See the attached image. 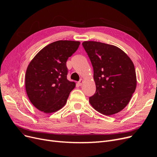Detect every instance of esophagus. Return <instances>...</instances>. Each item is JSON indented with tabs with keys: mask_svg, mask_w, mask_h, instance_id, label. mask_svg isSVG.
Masks as SVG:
<instances>
[{
	"mask_svg": "<svg viewBox=\"0 0 157 157\" xmlns=\"http://www.w3.org/2000/svg\"><path fill=\"white\" fill-rule=\"evenodd\" d=\"M83 82H84V80H83L82 79H80V80H79V81L78 82V84L79 85V86H82Z\"/></svg>",
	"mask_w": 157,
	"mask_h": 157,
	"instance_id": "1",
	"label": "esophagus"
}]
</instances>
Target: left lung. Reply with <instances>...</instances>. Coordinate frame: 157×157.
I'll list each match as a JSON object with an SVG mask.
<instances>
[{"instance_id":"1","label":"left lung","mask_w":157,"mask_h":157,"mask_svg":"<svg viewBox=\"0 0 157 157\" xmlns=\"http://www.w3.org/2000/svg\"><path fill=\"white\" fill-rule=\"evenodd\" d=\"M82 46L91 61L96 90L89 98L97 111L110 116L122 111L135 92L137 80L134 63L118 47L96 41Z\"/></svg>"}]
</instances>
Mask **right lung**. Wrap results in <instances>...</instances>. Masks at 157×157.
Returning a JSON list of instances; mask_svg holds the SVG:
<instances>
[{"label":"right lung","mask_w":157,"mask_h":157,"mask_svg":"<svg viewBox=\"0 0 157 157\" xmlns=\"http://www.w3.org/2000/svg\"><path fill=\"white\" fill-rule=\"evenodd\" d=\"M80 42L58 40L42 48L29 64L25 89L30 101L45 113L59 110L75 87L67 78L66 62L77 50Z\"/></svg>","instance_id":"1"}]
</instances>
